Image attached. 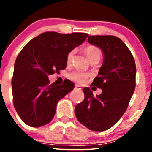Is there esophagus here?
Segmentation results:
<instances>
[{
    "label": "esophagus",
    "mask_w": 152,
    "mask_h": 152,
    "mask_svg": "<svg viewBox=\"0 0 152 152\" xmlns=\"http://www.w3.org/2000/svg\"><path fill=\"white\" fill-rule=\"evenodd\" d=\"M74 88L75 89H78V90H81V86H78V85H75V87H74Z\"/></svg>",
    "instance_id": "1"
}]
</instances>
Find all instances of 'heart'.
Segmentation results:
<instances>
[{"instance_id": "b5f03b06", "label": "heart", "mask_w": 152, "mask_h": 152, "mask_svg": "<svg viewBox=\"0 0 152 152\" xmlns=\"http://www.w3.org/2000/svg\"><path fill=\"white\" fill-rule=\"evenodd\" d=\"M85 53L86 54V56L88 58V61L90 62L92 61H97L99 62L100 61L101 58H102V50L99 48V47L93 46V45H91V46H88L85 48ZM76 50L72 49L69 52L66 56V63L68 64H70L71 60H72L73 56H74ZM68 77L70 78L72 81L78 82V83H81L85 79L86 77V74L84 73H82L81 71H74L71 72L70 74L68 75Z\"/></svg>"}]
</instances>
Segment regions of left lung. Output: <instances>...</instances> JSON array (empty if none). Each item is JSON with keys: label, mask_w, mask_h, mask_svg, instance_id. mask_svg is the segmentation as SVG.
Here are the masks:
<instances>
[{"label": "left lung", "mask_w": 152, "mask_h": 152, "mask_svg": "<svg viewBox=\"0 0 152 152\" xmlns=\"http://www.w3.org/2000/svg\"><path fill=\"white\" fill-rule=\"evenodd\" d=\"M88 42L104 54L98 76L91 85L102 88V93L94 96L88 87L83 88L84 100L76 106L75 114L88 129L103 132L114 126L128 107L136 86V64L128 47L116 36H89Z\"/></svg>", "instance_id": "left-lung-1"}]
</instances>
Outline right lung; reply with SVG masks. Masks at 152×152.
Returning <instances> with one entry per match:
<instances>
[{"instance_id": "right-lung-1", "label": "right lung", "mask_w": 152, "mask_h": 152, "mask_svg": "<svg viewBox=\"0 0 152 152\" xmlns=\"http://www.w3.org/2000/svg\"><path fill=\"white\" fill-rule=\"evenodd\" d=\"M85 33L45 32L29 41L17 56L12 78L13 105L24 123L32 127L53 119L59 100L74 88L72 81L49 84L48 75L66 69V56L84 42Z\"/></svg>"}]
</instances>
